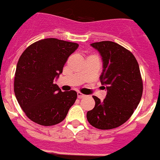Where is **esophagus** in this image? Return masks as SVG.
<instances>
[{"instance_id":"obj_1","label":"esophagus","mask_w":160,"mask_h":160,"mask_svg":"<svg viewBox=\"0 0 160 160\" xmlns=\"http://www.w3.org/2000/svg\"><path fill=\"white\" fill-rule=\"evenodd\" d=\"M77 96H78V98H79V99H81V98H84V97H85V95H84V94H82V93H80V92H78L77 93Z\"/></svg>"}]
</instances>
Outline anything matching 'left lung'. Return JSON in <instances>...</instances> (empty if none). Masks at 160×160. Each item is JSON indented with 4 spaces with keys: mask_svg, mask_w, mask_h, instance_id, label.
<instances>
[{
    "mask_svg": "<svg viewBox=\"0 0 160 160\" xmlns=\"http://www.w3.org/2000/svg\"><path fill=\"white\" fill-rule=\"evenodd\" d=\"M91 45L102 56L100 80L107 93L102 102L93 96L96 105L86 118L96 128H116L128 120L139 104L142 94L139 66L133 54L117 42L102 41Z\"/></svg>",
    "mask_w": 160,
    "mask_h": 160,
    "instance_id": "1",
    "label": "left lung"
}]
</instances>
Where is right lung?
<instances>
[{"mask_svg": "<svg viewBox=\"0 0 160 160\" xmlns=\"http://www.w3.org/2000/svg\"><path fill=\"white\" fill-rule=\"evenodd\" d=\"M78 43L45 38L28 47L19 58L14 79V92L27 117L42 126H53L66 118L75 103V91L62 92L53 83L63 72L69 56Z\"/></svg>", "mask_w": 160, "mask_h": 160, "instance_id": "add662e5", "label": "right lung"}]
</instances>
